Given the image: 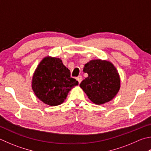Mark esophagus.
Instances as JSON below:
<instances>
[{
  "instance_id": "esophagus-1",
  "label": "esophagus",
  "mask_w": 151,
  "mask_h": 151,
  "mask_svg": "<svg viewBox=\"0 0 151 151\" xmlns=\"http://www.w3.org/2000/svg\"><path fill=\"white\" fill-rule=\"evenodd\" d=\"M76 80H77L78 81V83L79 84H80L81 83V81H83V76H78V77L77 78H76Z\"/></svg>"
}]
</instances>
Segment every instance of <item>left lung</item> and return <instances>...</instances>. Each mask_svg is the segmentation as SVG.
Wrapping results in <instances>:
<instances>
[{"label": "left lung", "instance_id": "obj_1", "mask_svg": "<svg viewBox=\"0 0 151 151\" xmlns=\"http://www.w3.org/2000/svg\"><path fill=\"white\" fill-rule=\"evenodd\" d=\"M84 73L88 77L80 86L89 99L96 104H102L113 99L120 88V78L113 64L100 59L92 60L85 64Z\"/></svg>", "mask_w": 151, "mask_h": 151}]
</instances>
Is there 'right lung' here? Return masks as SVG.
Segmentation results:
<instances>
[{"instance_id":"right-lung-1","label":"right lung","mask_w":151,"mask_h":151,"mask_svg":"<svg viewBox=\"0 0 151 151\" xmlns=\"http://www.w3.org/2000/svg\"><path fill=\"white\" fill-rule=\"evenodd\" d=\"M78 84L76 79L70 77V70L61 59L47 57L35 70L32 86L40 100L55 106L63 102L70 89Z\"/></svg>"}]
</instances>
